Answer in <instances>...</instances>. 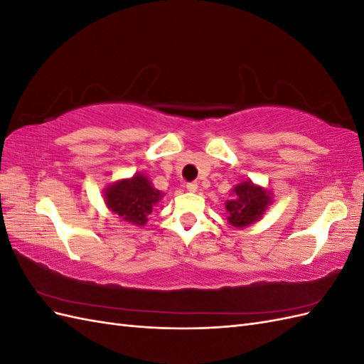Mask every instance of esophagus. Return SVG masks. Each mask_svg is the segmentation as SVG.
Returning a JSON list of instances; mask_svg holds the SVG:
<instances>
[{
    "label": "esophagus",
    "mask_w": 364,
    "mask_h": 364,
    "mask_svg": "<svg viewBox=\"0 0 364 364\" xmlns=\"http://www.w3.org/2000/svg\"><path fill=\"white\" fill-rule=\"evenodd\" d=\"M197 188H199V185H197V182H188V183H186V190H188L190 193H196Z\"/></svg>",
    "instance_id": "obj_1"
}]
</instances>
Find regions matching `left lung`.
I'll use <instances>...</instances> for the list:
<instances>
[{
    "label": "left lung",
    "instance_id": "left-lung-1",
    "mask_svg": "<svg viewBox=\"0 0 364 364\" xmlns=\"http://www.w3.org/2000/svg\"><path fill=\"white\" fill-rule=\"evenodd\" d=\"M232 193V199L226 202V211L229 223L235 228L255 223L270 205L267 191L249 181L237 185Z\"/></svg>",
    "mask_w": 364,
    "mask_h": 364
}]
</instances>
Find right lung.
Here are the masks:
<instances>
[{
  "label": "right lung",
  "instance_id": "right-lung-1",
  "mask_svg": "<svg viewBox=\"0 0 364 364\" xmlns=\"http://www.w3.org/2000/svg\"><path fill=\"white\" fill-rule=\"evenodd\" d=\"M161 191L151 186L144 174L119 181L109 186L105 194L106 205L112 213L134 225H144L151 209L161 199Z\"/></svg>",
  "mask_w": 364,
  "mask_h": 364
}]
</instances>
